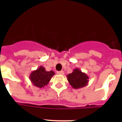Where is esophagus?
<instances>
[{
    "label": "esophagus",
    "mask_w": 122,
    "mask_h": 122,
    "mask_svg": "<svg viewBox=\"0 0 122 122\" xmlns=\"http://www.w3.org/2000/svg\"><path fill=\"white\" fill-rule=\"evenodd\" d=\"M57 73L58 75H63L65 74V73L63 71H57Z\"/></svg>",
    "instance_id": "obj_1"
}]
</instances>
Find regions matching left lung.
<instances>
[{
  "label": "left lung",
  "instance_id": "left-lung-1",
  "mask_svg": "<svg viewBox=\"0 0 122 122\" xmlns=\"http://www.w3.org/2000/svg\"><path fill=\"white\" fill-rule=\"evenodd\" d=\"M89 79V76L82 72L79 68L74 69L71 73L67 75V80L75 89H80L86 86L88 84Z\"/></svg>",
  "mask_w": 122,
  "mask_h": 122
}]
</instances>
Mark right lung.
Masks as SVG:
<instances>
[{"mask_svg":"<svg viewBox=\"0 0 122 122\" xmlns=\"http://www.w3.org/2000/svg\"><path fill=\"white\" fill-rule=\"evenodd\" d=\"M55 75L53 71H47L42 66L30 73L29 78L34 86L42 88L47 85L51 78Z\"/></svg>","mask_w":122,"mask_h":122,"instance_id":"right-lung-1","label":"right lung"}]
</instances>
